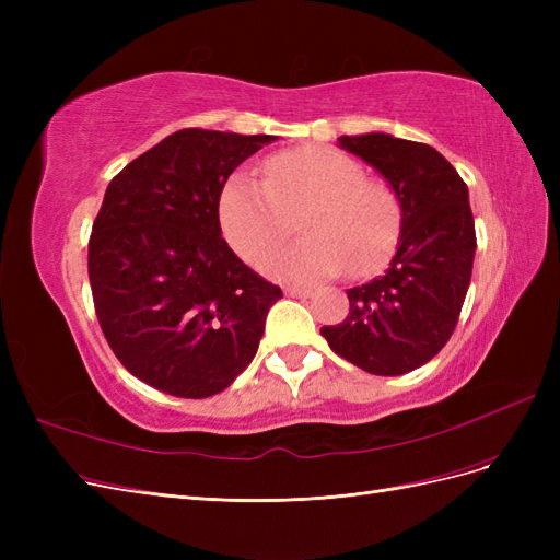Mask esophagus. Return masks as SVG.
<instances>
[{
	"mask_svg": "<svg viewBox=\"0 0 560 560\" xmlns=\"http://www.w3.org/2000/svg\"><path fill=\"white\" fill-rule=\"evenodd\" d=\"M284 294L287 296H296V299H308L313 294L311 287H299V284H290L284 287Z\"/></svg>",
	"mask_w": 560,
	"mask_h": 560,
	"instance_id": "obj_1",
	"label": "esophagus"
}]
</instances>
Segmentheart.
<instances>
[{
	"label": "heart",
	"instance_id": "heart-1",
	"mask_svg": "<svg viewBox=\"0 0 560 560\" xmlns=\"http://www.w3.org/2000/svg\"><path fill=\"white\" fill-rule=\"evenodd\" d=\"M266 182L235 173L219 194V226L229 245L249 264L291 230L290 215L303 207L307 235L266 255L261 270L273 280L308 284L334 278L350 266L364 276L395 252L401 202L383 182L366 179L364 167L343 151L306 144L270 156Z\"/></svg>",
	"mask_w": 560,
	"mask_h": 560
}]
</instances>
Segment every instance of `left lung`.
<instances>
[{"label": "left lung", "mask_w": 560, "mask_h": 560, "mask_svg": "<svg viewBox=\"0 0 560 560\" xmlns=\"http://www.w3.org/2000/svg\"><path fill=\"white\" fill-rule=\"evenodd\" d=\"M338 147L397 194L401 231L385 273L348 290V317L319 334L369 374H409L446 346L469 290L477 233L467 184L430 144L364 132L343 135Z\"/></svg>", "instance_id": "1"}]
</instances>
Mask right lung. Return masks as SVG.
<instances>
[{
  "instance_id": "right-lung-1",
  "label": "right lung",
  "mask_w": 560,
  "mask_h": 560,
  "mask_svg": "<svg viewBox=\"0 0 560 560\" xmlns=\"http://www.w3.org/2000/svg\"><path fill=\"white\" fill-rule=\"evenodd\" d=\"M276 135L186 128L128 163L105 191L89 243L100 327L121 364L165 395L226 389L257 354L282 296L219 226V194Z\"/></svg>"
}]
</instances>
